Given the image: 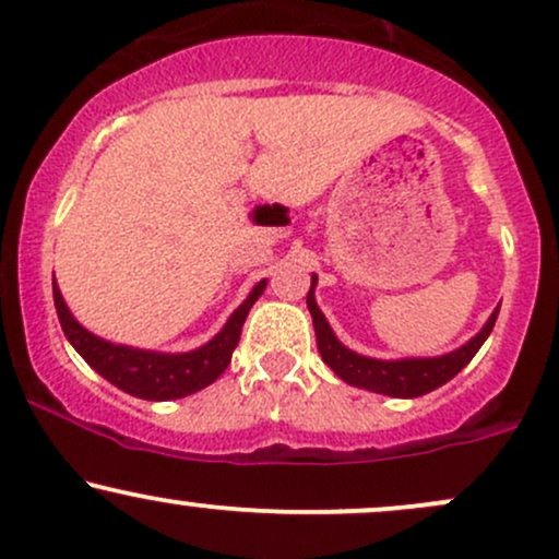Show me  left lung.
Listing matches in <instances>:
<instances>
[{"instance_id":"left-lung-1","label":"left lung","mask_w":559,"mask_h":559,"mask_svg":"<svg viewBox=\"0 0 559 559\" xmlns=\"http://www.w3.org/2000/svg\"><path fill=\"white\" fill-rule=\"evenodd\" d=\"M317 282V274H311V290L306 295V304L313 319V332H317L321 360H324L343 382L386 397H421L426 392L448 384L452 377H457V371H463L465 366L471 364V358L476 356L478 347L484 345V340H487L491 330H495L497 313H500V306H497L495 311H491V317L487 319V324L481 326V332H476L468 343L444 353V356L395 360L369 358L350 350V347H345L337 340V334L332 332L330 321L324 319V313H321V308L317 306V295H313Z\"/></svg>"}]
</instances>
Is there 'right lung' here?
I'll use <instances>...</instances> for the list:
<instances>
[{
    "label": "right lung",
    "instance_id": "add662e5",
    "mask_svg": "<svg viewBox=\"0 0 559 559\" xmlns=\"http://www.w3.org/2000/svg\"><path fill=\"white\" fill-rule=\"evenodd\" d=\"M264 287L266 280L253 285L248 298L235 308L233 317L227 319V324L222 326L206 345L188 353H159L141 350V347L130 345H117L109 343V340L96 337L94 332H88L83 324H78V319L72 317L68 304H64L62 293H59L57 280L51 282L59 324H62L64 337H68L70 345L81 353L85 364H88L96 373H102V377L107 379L109 384H115L117 390L141 400H156V403L188 397L222 377V371L229 366V358H233V350L238 347L248 311H251L255 300H259V295L264 293Z\"/></svg>",
    "mask_w": 559,
    "mask_h": 559
}]
</instances>
